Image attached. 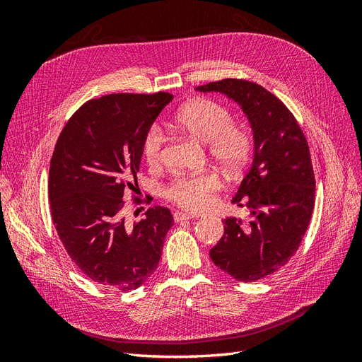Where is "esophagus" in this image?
I'll return each mask as SVG.
<instances>
[{"mask_svg":"<svg viewBox=\"0 0 362 362\" xmlns=\"http://www.w3.org/2000/svg\"><path fill=\"white\" fill-rule=\"evenodd\" d=\"M194 216L192 213H182V211H177L173 214L175 222H182V221H189V218H193Z\"/></svg>","mask_w":362,"mask_h":362,"instance_id":"34e87169","label":"esophagus"}]
</instances>
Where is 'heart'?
Instances as JSON below:
<instances>
[{
    "label": "heart",
    "instance_id": "1",
    "mask_svg": "<svg viewBox=\"0 0 362 362\" xmlns=\"http://www.w3.org/2000/svg\"><path fill=\"white\" fill-rule=\"evenodd\" d=\"M177 125L184 134L206 145L208 154L226 172L242 169L252 149L249 131L233 124V115L226 107L210 100H198L175 116ZM164 136L160 127L148 129L144 139V156L151 166L161 161ZM221 187V178L214 172H204L192 177L175 178L166 190L168 198L192 211L202 210L210 202V196Z\"/></svg>",
    "mask_w": 362,
    "mask_h": 362
}]
</instances>
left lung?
<instances>
[{
  "label": "left lung",
  "instance_id": "8db88e82",
  "mask_svg": "<svg viewBox=\"0 0 362 362\" xmlns=\"http://www.w3.org/2000/svg\"><path fill=\"white\" fill-rule=\"evenodd\" d=\"M196 90L226 95L252 128L254 157L233 198L249 208L252 222L225 218L210 257L234 279L258 281L286 264L308 228L315 192L308 141L288 108L257 83L226 78Z\"/></svg>",
  "mask_w": 362,
  "mask_h": 362
}]
</instances>
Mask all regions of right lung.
<instances>
[{"instance_id": "1", "label": "right lung", "mask_w": 362, "mask_h": 362, "mask_svg": "<svg viewBox=\"0 0 362 362\" xmlns=\"http://www.w3.org/2000/svg\"><path fill=\"white\" fill-rule=\"evenodd\" d=\"M172 95L113 93L81 105L64 125L49 164L52 223L68 255L93 282L134 290L157 269L173 225L152 206L134 226L120 210L137 185L144 139Z\"/></svg>"}]
</instances>
